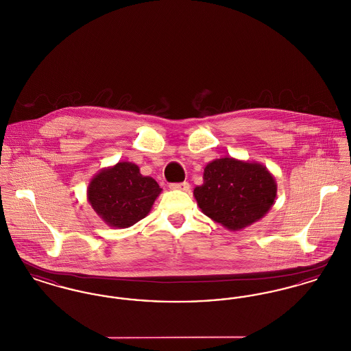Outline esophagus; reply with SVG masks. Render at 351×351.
Listing matches in <instances>:
<instances>
[{
	"mask_svg": "<svg viewBox=\"0 0 351 351\" xmlns=\"http://www.w3.org/2000/svg\"><path fill=\"white\" fill-rule=\"evenodd\" d=\"M171 189H178V191H184L188 192L189 191V183L188 182H183V183H172L169 184Z\"/></svg>",
	"mask_w": 351,
	"mask_h": 351,
	"instance_id": "1",
	"label": "esophagus"
}]
</instances>
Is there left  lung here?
I'll use <instances>...</instances> for the list:
<instances>
[{"instance_id": "left-lung-1", "label": "left lung", "mask_w": 351, "mask_h": 351, "mask_svg": "<svg viewBox=\"0 0 351 351\" xmlns=\"http://www.w3.org/2000/svg\"><path fill=\"white\" fill-rule=\"evenodd\" d=\"M276 191L265 166L221 158L204 168V184L195 188L193 196L205 216L237 232L267 215Z\"/></svg>"}]
</instances>
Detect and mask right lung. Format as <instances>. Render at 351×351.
Masks as SVG:
<instances>
[{"label": "right lung", "mask_w": 351, "mask_h": 351, "mask_svg": "<svg viewBox=\"0 0 351 351\" xmlns=\"http://www.w3.org/2000/svg\"><path fill=\"white\" fill-rule=\"evenodd\" d=\"M162 188L130 162L100 171L88 185V201L105 223L129 228L150 213Z\"/></svg>", "instance_id": "1"}]
</instances>
